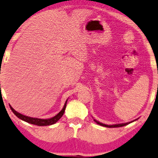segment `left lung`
<instances>
[{
    "mask_svg": "<svg viewBox=\"0 0 158 158\" xmlns=\"http://www.w3.org/2000/svg\"><path fill=\"white\" fill-rule=\"evenodd\" d=\"M135 120H136V119H135ZM134 120V121H135ZM94 121L97 124H98V125H101V126H103V127H123V126H125V125H127L130 124L131 123H133V121L132 122H129V123H120V124H116V125H106V124H103L101 123H100V122L95 120V119H94Z\"/></svg>",
    "mask_w": 158,
    "mask_h": 158,
    "instance_id": "obj_1",
    "label": "left lung"
}]
</instances>
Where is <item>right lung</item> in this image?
Instances as JSON below:
<instances>
[{"instance_id": "1", "label": "right lung", "mask_w": 158, "mask_h": 158, "mask_svg": "<svg viewBox=\"0 0 158 158\" xmlns=\"http://www.w3.org/2000/svg\"><path fill=\"white\" fill-rule=\"evenodd\" d=\"M66 103H67V101H65V103L64 106H63V109H62V110L60 111V112L57 114V115H55V117H52V118H49V119H39V118H33V117H27V116L23 115V114H22L16 111L10 105H9V106H10V108H11V111H13V113L15 114L16 116H17L18 118L22 119V120L27 122V123H28L33 124V125H38V126H44V125L45 126H47V125H53V124L57 123V122L61 118L62 116H63V114H64L65 107H66Z\"/></svg>"}]
</instances>
